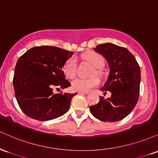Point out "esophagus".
I'll return each instance as SVG.
<instances>
[{
  "label": "esophagus",
  "instance_id": "esophagus-1",
  "mask_svg": "<svg viewBox=\"0 0 158 158\" xmlns=\"http://www.w3.org/2000/svg\"><path fill=\"white\" fill-rule=\"evenodd\" d=\"M77 93L80 94H88V92H78Z\"/></svg>",
  "mask_w": 158,
  "mask_h": 158
}]
</instances>
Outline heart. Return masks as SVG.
Returning a JSON list of instances; mask_svg holds the SVG:
<instances>
[{
  "label": "heart",
  "instance_id": "heart-1",
  "mask_svg": "<svg viewBox=\"0 0 158 158\" xmlns=\"http://www.w3.org/2000/svg\"><path fill=\"white\" fill-rule=\"evenodd\" d=\"M84 58L90 63L94 68L101 69L105 65V58L101 54L94 52L86 53L84 55ZM64 72L65 75L69 79H72L75 77L77 72V60L75 57H71L65 63L64 66ZM95 73L100 74V70L96 69ZM99 81L95 77L84 79L77 77L72 82V87L75 91L78 92H88L91 89L97 86Z\"/></svg>",
  "mask_w": 158,
  "mask_h": 158
}]
</instances>
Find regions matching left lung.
Returning a JSON list of instances; mask_svg holds the SVG:
<instances>
[{"mask_svg":"<svg viewBox=\"0 0 158 158\" xmlns=\"http://www.w3.org/2000/svg\"><path fill=\"white\" fill-rule=\"evenodd\" d=\"M94 49L108 62L110 71L101 90L104 94L109 91L111 97H100L97 104L90 106V112L101 121H119L129 115L137 104L140 93V66L127 48L106 43Z\"/></svg>","mask_w":158,"mask_h":158,"instance_id":"8db88e82","label":"left lung"}]
</instances>
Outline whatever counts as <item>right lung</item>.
Here are the masks:
<instances>
[{
	"mask_svg": "<svg viewBox=\"0 0 158 158\" xmlns=\"http://www.w3.org/2000/svg\"><path fill=\"white\" fill-rule=\"evenodd\" d=\"M74 52L50 46L33 47L17 61L13 86L17 101L24 114L46 121L64 115L75 94H55L54 88L71 86L63 71Z\"/></svg>",
	"mask_w": 158,
	"mask_h": 158,
	"instance_id": "right-lung-1",
	"label": "right lung"
}]
</instances>
